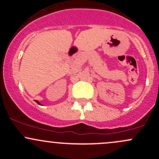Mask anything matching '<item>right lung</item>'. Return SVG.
<instances>
[{
    "mask_svg": "<svg viewBox=\"0 0 159 159\" xmlns=\"http://www.w3.org/2000/svg\"><path fill=\"white\" fill-rule=\"evenodd\" d=\"M36 102H37V103H38V104H39V105H40V103H39V102H38V101H37V100H36Z\"/></svg>",
    "mask_w": 159,
    "mask_h": 159,
    "instance_id": "add662e5",
    "label": "right lung"
}]
</instances>
